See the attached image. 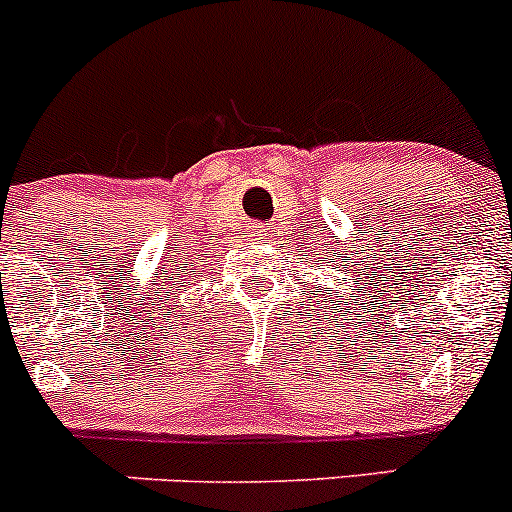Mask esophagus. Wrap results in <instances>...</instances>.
<instances>
[{"label":"esophagus","instance_id":"esophagus-1","mask_svg":"<svg viewBox=\"0 0 512 512\" xmlns=\"http://www.w3.org/2000/svg\"><path fill=\"white\" fill-rule=\"evenodd\" d=\"M267 232H270V230H267V227H262V230H260V235H267Z\"/></svg>","mask_w":512,"mask_h":512}]
</instances>
